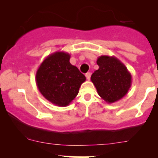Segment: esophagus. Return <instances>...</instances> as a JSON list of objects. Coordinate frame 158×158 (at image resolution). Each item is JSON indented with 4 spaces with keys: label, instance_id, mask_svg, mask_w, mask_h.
<instances>
[{
    "label": "esophagus",
    "instance_id": "esophagus-1",
    "mask_svg": "<svg viewBox=\"0 0 158 158\" xmlns=\"http://www.w3.org/2000/svg\"><path fill=\"white\" fill-rule=\"evenodd\" d=\"M90 76H91V73H89V72H88V73H87L86 74H85V77H86L87 79H88V80H90Z\"/></svg>",
    "mask_w": 158,
    "mask_h": 158
}]
</instances>
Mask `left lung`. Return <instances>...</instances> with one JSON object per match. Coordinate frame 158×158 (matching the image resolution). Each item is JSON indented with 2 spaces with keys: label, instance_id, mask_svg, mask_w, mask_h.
<instances>
[{
  "label": "left lung",
  "instance_id": "1",
  "mask_svg": "<svg viewBox=\"0 0 158 158\" xmlns=\"http://www.w3.org/2000/svg\"><path fill=\"white\" fill-rule=\"evenodd\" d=\"M99 69L90 79L97 93L108 103H114L126 95L131 86V75L115 56H101L97 59Z\"/></svg>",
  "mask_w": 158,
  "mask_h": 158
}]
</instances>
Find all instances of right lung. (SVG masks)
<instances>
[{"label":"right lung","instance_id":"add662e5","mask_svg":"<svg viewBox=\"0 0 158 158\" xmlns=\"http://www.w3.org/2000/svg\"><path fill=\"white\" fill-rule=\"evenodd\" d=\"M68 52L57 51L42 61L35 74L40 93L53 105L65 107L77 97L86 78L70 62Z\"/></svg>","mask_w":158,"mask_h":158}]
</instances>
